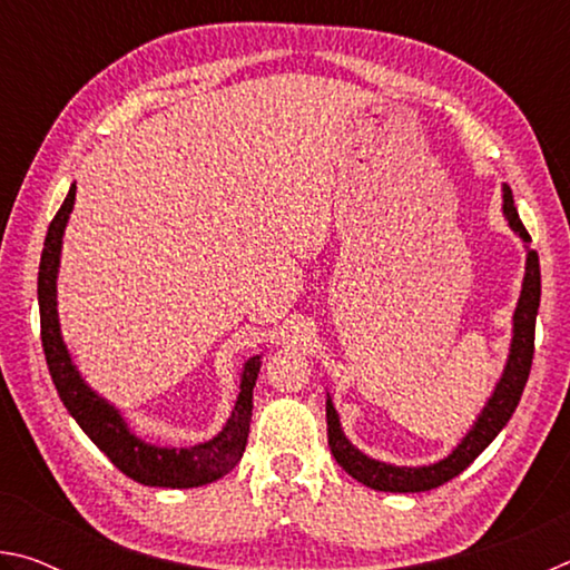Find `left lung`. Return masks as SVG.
Here are the masks:
<instances>
[{"label":"left lung","mask_w":570,"mask_h":570,"mask_svg":"<svg viewBox=\"0 0 570 570\" xmlns=\"http://www.w3.org/2000/svg\"><path fill=\"white\" fill-rule=\"evenodd\" d=\"M503 210L510 228L525 240H530V234L520 220L513 193L508 186H503ZM540 306V264L538 254L533 248H528V262H525V278H523V292H520L515 316H513V344H510V356L505 364L503 377H500L498 387L490 397L488 407L475 422L465 440L452 450V455L445 460L435 462L428 468H394L387 462L366 458L364 452L356 450L350 440L344 438L340 414H336L332 400H326V438H330V450L334 460L350 472L354 480L364 482L366 488L382 490V493H424V490L445 485L448 480L458 478L472 460H475L490 442L498 438V432L505 428L508 420L513 417V412L520 402V394L528 382L530 364H533L535 352V316Z\"/></svg>","instance_id":"left-lung-1"}]
</instances>
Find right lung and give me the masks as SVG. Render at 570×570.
<instances>
[{"label": "right lung", "instance_id": "obj_1", "mask_svg": "<svg viewBox=\"0 0 570 570\" xmlns=\"http://www.w3.org/2000/svg\"><path fill=\"white\" fill-rule=\"evenodd\" d=\"M75 204V186L67 193L65 204L57 210L50 228H47L40 276H37V298H40V330L47 366L67 412L80 424L95 445H98L110 462L135 482L150 488H198L218 480L220 475L238 465L246 450L250 410H254V384L262 370L258 356H250L240 377V392L236 407L230 412L224 432L218 438L200 442L196 448H156L132 435L122 422L118 410L98 397L77 374L75 364L67 354L57 322V266H60L62 230Z\"/></svg>", "mask_w": 570, "mask_h": 570}]
</instances>
